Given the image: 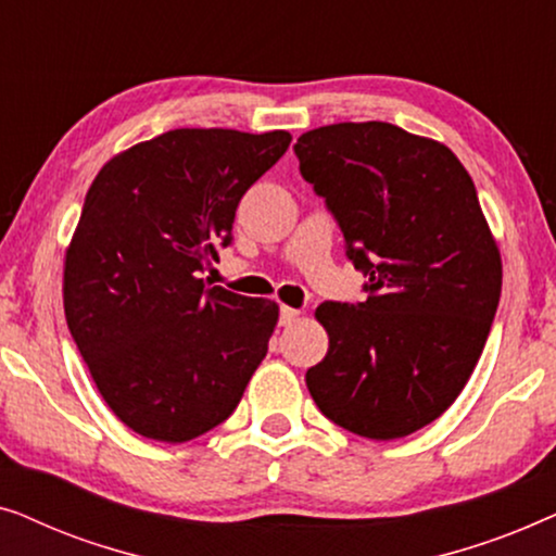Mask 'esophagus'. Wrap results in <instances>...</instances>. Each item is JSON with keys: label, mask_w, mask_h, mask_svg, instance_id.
<instances>
[{"label": "esophagus", "mask_w": 556, "mask_h": 556, "mask_svg": "<svg viewBox=\"0 0 556 556\" xmlns=\"http://www.w3.org/2000/svg\"><path fill=\"white\" fill-rule=\"evenodd\" d=\"M295 318H299V311L295 308H291V306L280 308V326H291Z\"/></svg>", "instance_id": "esophagus-1"}]
</instances>
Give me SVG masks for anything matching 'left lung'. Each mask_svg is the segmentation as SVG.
Instances as JSON below:
<instances>
[{"label": "left lung", "mask_w": 556, "mask_h": 556, "mask_svg": "<svg viewBox=\"0 0 556 556\" xmlns=\"http://www.w3.org/2000/svg\"><path fill=\"white\" fill-rule=\"evenodd\" d=\"M293 151L369 278L367 301L316 308L329 352L308 392L354 435L405 438L463 392L498 308L501 253L473 179L445 143L384 121L314 128Z\"/></svg>", "instance_id": "left-lung-1"}]
</instances>
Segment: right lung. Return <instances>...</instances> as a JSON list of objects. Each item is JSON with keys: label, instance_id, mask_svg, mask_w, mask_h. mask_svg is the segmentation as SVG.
<instances>
[{"label": "right lung", "instance_id": "obj_1", "mask_svg": "<svg viewBox=\"0 0 556 556\" xmlns=\"http://www.w3.org/2000/svg\"><path fill=\"white\" fill-rule=\"evenodd\" d=\"M291 134L174 128L98 172L65 253L67 329L126 428L187 443L235 413L278 303L207 286L242 194Z\"/></svg>", "mask_w": 556, "mask_h": 556}]
</instances>
